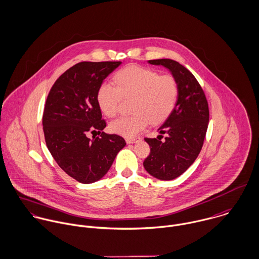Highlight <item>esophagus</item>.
I'll return each instance as SVG.
<instances>
[{
    "label": "esophagus",
    "instance_id": "1",
    "mask_svg": "<svg viewBox=\"0 0 259 259\" xmlns=\"http://www.w3.org/2000/svg\"><path fill=\"white\" fill-rule=\"evenodd\" d=\"M142 140V138L140 137V136H137V137H135V138H126L125 139V142L127 143V144H135V143H137V142H139V141H141Z\"/></svg>",
    "mask_w": 259,
    "mask_h": 259
}]
</instances>
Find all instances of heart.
Masks as SVG:
<instances>
[{
    "label": "heart",
    "mask_w": 259,
    "mask_h": 259,
    "mask_svg": "<svg viewBox=\"0 0 259 259\" xmlns=\"http://www.w3.org/2000/svg\"><path fill=\"white\" fill-rule=\"evenodd\" d=\"M114 85L102 83L96 98L102 113L114 117L122 99H131L133 115L119 117L109 124V130L125 138H133L152 121L161 123L172 113L179 96L177 79L170 74L137 65L125 66L113 75Z\"/></svg>",
    "instance_id": "b5f03b06"
}]
</instances>
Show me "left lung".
<instances>
[{"mask_svg":"<svg viewBox=\"0 0 259 259\" xmlns=\"http://www.w3.org/2000/svg\"><path fill=\"white\" fill-rule=\"evenodd\" d=\"M167 67L179 85V96L170 116L158 128L156 139L145 138L151 148L144 161L147 172L160 180L181 176L197 159L209 122V107L204 90L195 76L172 59L149 60Z\"/></svg>","mask_w":259,"mask_h":259,"instance_id":"left-lung-1","label":"left lung"}]
</instances>
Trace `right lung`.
I'll list each match as a JSON object with an SVG mask.
<instances>
[{"mask_svg": "<svg viewBox=\"0 0 259 259\" xmlns=\"http://www.w3.org/2000/svg\"><path fill=\"white\" fill-rule=\"evenodd\" d=\"M120 61L79 62L51 87L43 112L46 146L58 166L79 183L100 180L125 146L123 138L101 132L106 122L97 103V90ZM100 137L89 139L90 132Z\"/></svg>", "mask_w": 259, "mask_h": 259, "instance_id": "obj_1", "label": "right lung"}]
</instances>
